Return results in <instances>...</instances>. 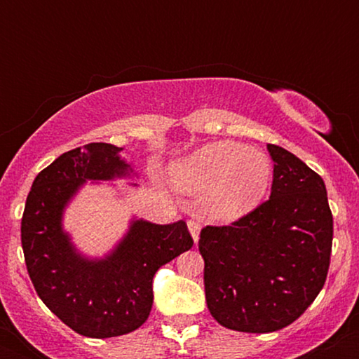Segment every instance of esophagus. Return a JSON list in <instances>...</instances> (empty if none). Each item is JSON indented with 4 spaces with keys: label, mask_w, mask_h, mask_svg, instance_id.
<instances>
[{
    "label": "esophagus",
    "mask_w": 359,
    "mask_h": 359,
    "mask_svg": "<svg viewBox=\"0 0 359 359\" xmlns=\"http://www.w3.org/2000/svg\"><path fill=\"white\" fill-rule=\"evenodd\" d=\"M187 228H189V231H191V234H192V240L194 241L199 240V233H201V224H199V222L194 221V219L187 221Z\"/></svg>",
    "instance_id": "esophagus-1"
}]
</instances>
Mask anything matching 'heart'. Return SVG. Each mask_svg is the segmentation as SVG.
Segmentation results:
<instances>
[{
    "label": "heart",
    "mask_w": 359,
    "mask_h": 359,
    "mask_svg": "<svg viewBox=\"0 0 359 359\" xmlns=\"http://www.w3.org/2000/svg\"><path fill=\"white\" fill-rule=\"evenodd\" d=\"M172 184L184 194H203L204 211L221 222L250 214L265 199L271 163L265 154L234 142L209 143L177 162Z\"/></svg>",
    "instance_id": "b5f03b06"
}]
</instances>
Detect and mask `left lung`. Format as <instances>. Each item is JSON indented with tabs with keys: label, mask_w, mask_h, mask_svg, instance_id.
<instances>
[{
	"label": "left lung",
	"mask_w": 359,
	"mask_h": 359,
	"mask_svg": "<svg viewBox=\"0 0 359 359\" xmlns=\"http://www.w3.org/2000/svg\"><path fill=\"white\" fill-rule=\"evenodd\" d=\"M273 160L270 199L229 226H205V302L224 327L273 332L306 312L323 290L332 248L324 180L285 148Z\"/></svg>",
	"instance_id": "1"
}]
</instances>
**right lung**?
<instances>
[{"mask_svg":"<svg viewBox=\"0 0 359 359\" xmlns=\"http://www.w3.org/2000/svg\"><path fill=\"white\" fill-rule=\"evenodd\" d=\"M121 150L89 143L62 154L35 177L22 217L25 263L39 297L77 334L97 339L128 334L145 323L156 270L194 245L185 221L133 219L104 258L77 251L62 226L65 208L88 180L133 174Z\"/></svg>","mask_w":359,"mask_h":359,"instance_id":"obj_1","label":"right lung"}]
</instances>
